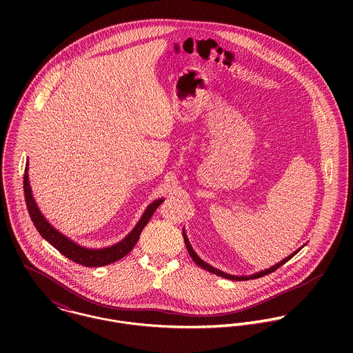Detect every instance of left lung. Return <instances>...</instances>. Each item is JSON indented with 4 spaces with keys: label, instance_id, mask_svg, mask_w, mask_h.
Here are the masks:
<instances>
[{
    "label": "left lung",
    "instance_id": "1",
    "mask_svg": "<svg viewBox=\"0 0 353 353\" xmlns=\"http://www.w3.org/2000/svg\"><path fill=\"white\" fill-rule=\"evenodd\" d=\"M183 239H185V245H186V249H188V252H189V255L192 256V259L199 265V266H201L205 270H208V272H210V273H214V274H217V276H220V277H224V279H230V280H235V281H243V280H250V279H258V277H262V276H266V274H269V273H272V272H274V270H277L280 266H283L287 261H290L295 254L298 252H301V250H298L296 252H294V254H291L290 256H287L285 259H283L281 262H279L277 265H274V266H272V268H269V269H266V270H262V272H259V273H255V274H252V276H231V274H227V273H224V272H221V270H219V269H216V268H213V266H210V265H208L206 262H203L201 258H199V255L194 252V250L192 249V246H190V243H189V239L186 238V235H185V232H183Z\"/></svg>",
    "mask_w": 353,
    "mask_h": 353
}]
</instances>
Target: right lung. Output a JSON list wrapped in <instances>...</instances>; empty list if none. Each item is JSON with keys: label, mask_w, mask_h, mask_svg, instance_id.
Returning a JSON list of instances; mask_svg holds the SVG:
<instances>
[{"label": "right lung", "mask_w": 353, "mask_h": 353, "mask_svg": "<svg viewBox=\"0 0 353 353\" xmlns=\"http://www.w3.org/2000/svg\"><path fill=\"white\" fill-rule=\"evenodd\" d=\"M23 186H24V199L27 203V209L30 213V217L34 223V225L37 227L38 232L52 245L58 252L63 254L66 258H69L70 261L83 265V266H88V268H95V266H104L108 263H112L121 258H123L128 252H130L139 238L141 231L144 230V227L147 225V223L150 221V219L153 214V212L159 208V205L163 202V200H156L152 202L151 205L147 208L145 213L143 214V217L140 219V221L137 223V225L134 227V230L118 245L107 248V249H99V250H90V249H84L80 248L79 245H76L74 242L69 241L66 236H63L62 234H59L57 230H54L49 224V221H46V219L43 217V214L39 212L35 200L31 194V188H30V182H28V174H27V168L24 172V179H23Z\"/></svg>", "instance_id": "obj_1"}]
</instances>
